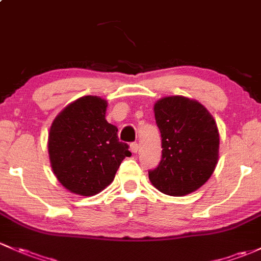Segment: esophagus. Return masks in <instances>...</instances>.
Wrapping results in <instances>:
<instances>
[{
  "instance_id": "obj_1",
  "label": "esophagus",
  "mask_w": 261,
  "mask_h": 261,
  "mask_svg": "<svg viewBox=\"0 0 261 261\" xmlns=\"http://www.w3.org/2000/svg\"><path fill=\"white\" fill-rule=\"evenodd\" d=\"M130 150L133 153H138V151H139L138 142H133V144H130Z\"/></svg>"
}]
</instances>
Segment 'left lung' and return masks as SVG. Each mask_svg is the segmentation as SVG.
Masks as SVG:
<instances>
[{"mask_svg":"<svg viewBox=\"0 0 261 261\" xmlns=\"http://www.w3.org/2000/svg\"><path fill=\"white\" fill-rule=\"evenodd\" d=\"M160 128L163 156L149 171L151 184L163 194L185 196L201 188L218 165V125L202 103L185 96H166L153 105Z\"/></svg>","mask_w":261,"mask_h":261,"instance_id":"8db88e82","label":"left lung"}]
</instances>
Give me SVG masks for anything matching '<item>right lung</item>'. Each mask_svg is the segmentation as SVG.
<instances>
[{"instance_id": "add662e5", "label": "right lung", "mask_w": 261, "mask_h": 261, "mask_svg": "<svg viewBox=\"0 0 261 261\" xmlns=\"http://www.w3.org/2000/svg\"><path fill=\"white\" fill-rule=\"evenodd\" d=\"M108 101L82 96L55 117L48 133V155L59 182L72 194L94 196L115 179L128 146L105 119Z\"/></svg>"}]
</instances>
